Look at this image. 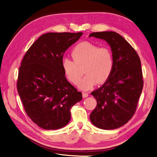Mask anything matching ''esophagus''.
Wrapping results in <instances>:
<instances>
[{
  "label": "esophagus",
  "instance_id": "1",
  "mask_svg": "<svg viewBox=\"0 0 157 157\" xmlns=\"http://www.w3.org/2000/svg\"><path fill=\"white\" fill-rule=\"evenodd\" d=\"M82 96H83V98L88 97L89 94H88V93H86V92H83V93H82Z\"/></svg>",
  "mask_w": 157,
  "mask_h": 157
}]
</instances>
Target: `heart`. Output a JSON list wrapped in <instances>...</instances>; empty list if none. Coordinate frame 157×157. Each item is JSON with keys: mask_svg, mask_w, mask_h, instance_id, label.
<instances>
[{"mask_svg": "<svg viewBox=\"0 0 157 157\" xmlns=\"http://www.w3.org/2000/svg\"><path fill=\"white\" fill-rule=\"evenodd\" d=\"M71 55L73 60L63 58L62 61L63 72L71 83L76 84L83 75L79 67L84 66V72L86 75L78 84L82 89L89 90L96 82L104 83L112 73L113 56L108 47H99L91 42L83 41L74 48Z\"/></svg>", "mask_w": 157, "mask_h": 157, "instance_id": "heart-1", "label": "heart"}]
</instances>
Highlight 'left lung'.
<instances>
[{
  "instance_id": "1",
  "label": "left lung",
  "mask_w": 157,
  "mask_h": 157,
  "mask_svg": "<svg viewBox=\"0 0 157 157\" xmlns=\"http://www.w3.org/2000/svg\"><path fill=\"white\" fill-rule=\"evenodd\" d=\"M89 36L107 41L114 61L109 78L91 93L97 106L90 115V120L98 128H118L126 124L136 111L143 87L140 57L134 48L115 32H97Z\"/></svg>"
}]
</instances>
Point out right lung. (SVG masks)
<instances>
[{
  "instance_id": "right-lung-1",
  "label": "right lung",
  "mask_w": 157,
  "mask_h": 157,
  "mask_svg": "<svg viewBox=\"0 0 157 157\" xmlns=\"http://www.w3.org/2000/svg\"><path fill=\"white\" fill-rule=\"evenodd\" d=\"M83 33H48L34 42L21 61L17 91L29 118L41 128L57 129L71 120L82 95L63 72V53Z\"/></svg>"
}]
</instances>
